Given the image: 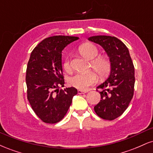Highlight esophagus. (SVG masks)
<instances>
[{
  "label": "esophagus",
  "mask_w": 153,
  "mask_h": 153,
  "mask_svg": "<svg viewBox=\"0 0 153 153\" xmlns=\"http://www.w3.org/2000/svg\"><path fill=\"white\" fill-rule=\"evenodd\" d=\"M88 91H85V90H78V93L79 94H85V93H87Z\"/></svg>",
  "instance_id": "esophagus-1"
}]
</instances>
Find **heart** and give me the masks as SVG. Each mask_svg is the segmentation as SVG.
<instances>
[{
  "mask_svg": "<svg viewBox=\"0 0 153 153\" xmlns=\"http://www.w3.org/2000/svg\"><path fill=\"white\" fill-rule=\"evenodd\" d=\"M79 52L84 58L91 61V67L96 72L99 78L106 77L111 70V63L108 59L104 57H99L94 59L99 53L97 47L90 43L83 44L79 47ZM66 71H71V65L69 59L67 58L63 65ZM97 80L96 75L94 73H89L87 74L78 73L71 77L68 80L69 85L80 90H86L91 85H94Z\"/></svg>",
  "mask_w": 153,
  "mask_h": 153,
  "instance_id": "b5f03b06",
  "label": "heart"
}]
</instances>
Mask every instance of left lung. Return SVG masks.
I'll return each instance as SVG.
<instances>
[{
    "label": "left lung",
    "mask_w": 153,
    "mask_h": 153,
    "mask_svg": "<svg viewBox=\"0 0 153 153\" xmlns=\"http://www.w3.org/2000/svg\"><path fill=\"white\" fill-rule=\"evenodd\" d=\"M88 39L104 49L111 63L108 78L97 87L101 89V100L94 111L101 118L114 120L124 113L133 97L134 65L127 46L115 36L99 35Z\"/></svg>",
    "instance_id": "obj_1"
}]
</instances>
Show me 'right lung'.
Listing matches in <instances>:
<instances>
[{
  "label": "right lung",
  "mask_w": 153,
  "mask_h": 153,
  "mask_svg": "<svg viewBox=\"0 0 153 153\" xmlns=\"http://www.w3.org/2000/svg\"><path fill=\"white\" fill-rule=\"evenodd\" d=\"M77 36H53L42 40L31 52L27 64L26 82L27 99L42 121L48 124L64 118L78 90L64 86L62 51Z\"/></svg>",
  "instance_id": "right-lung-1"
}]
</instances>
